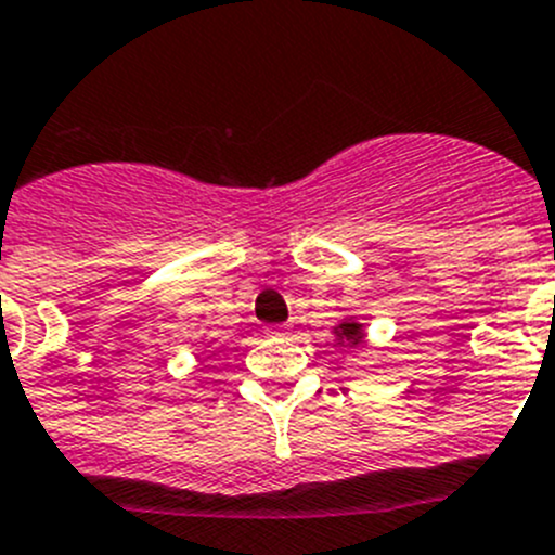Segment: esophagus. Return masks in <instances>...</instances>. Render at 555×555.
Returning a JSON list of instances; mask_svg holds the SVG:
<instances>
[{
    "label": "esophagus",
    "instance_id": "obj_1",
    "mask_svg": "<svg viewBox=\"0 0 555 555\" xmlns=\"http://www.w3.org/2000/svg\"><path fill=\"white\" fill-rule=\"evenodd\" d=\"M269 335H288V327H269Z\"/></svg>",
    "mask_w": 555,
    "mask_h": 555
}]
</instances>
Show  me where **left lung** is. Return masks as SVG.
I'll return each mask as SVG.
<instances>
[{
    "instance_id": "8db88e82",
    "label": "left lung",
    "mask_w": 555,
    "mask_h": 555,
    "mask_svg": "<svg viewBox=\"0 0 555 555\" xmlns=\"http://www.w3.org/2000/svg\"><path fill=\"white\" fill-rule=\"evenodd\" d=\"M335 344L347 349H363L365 347V327L358 319H344L338 322V327H333Z\"/></svg>"
}]
</instances>
